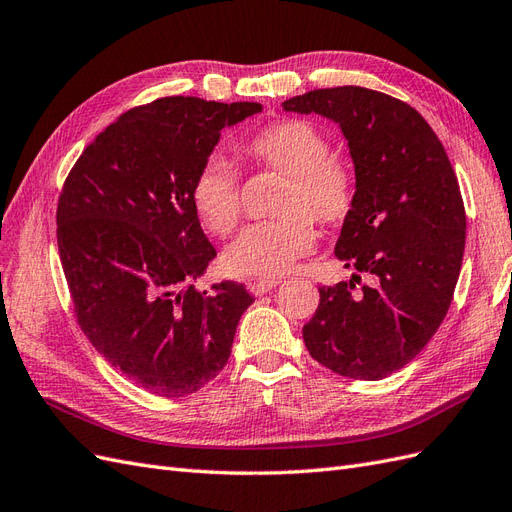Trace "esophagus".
<instances>
[{"label":"esophagus","mask_w":512,"mask_h":512,"mask_svg":"<svg viewBox=\"0 0 512 512\" xmlns=\"http://www.w3.org/2000/svg\"><path fill=\"white\" fill-rule=\"evenodd\" d=\"M275 286H280V280H260V282H252L247 288H250L254 297H262V294L271 292Z\"/></svg>","instance_id":"34e87169"}]
</instances>
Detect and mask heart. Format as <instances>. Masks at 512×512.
Returning a JSON list of instances; mask_svg holds the SVG:
<instances>
[{
    "label": "heart",
    "instance_id": "obj_1",
    "mask_svg": "<svg viewBox=\"0 0 512 512\" xmlns=\"http://www.w3.org/2000/svg\"><path fill=\"white\" fill-rule=\"evenodd\" d=\"M241 158L250 164L286 175L277 196L280 218L247 226L224 252L226 269L237 277L275 280L294 262L312 252L314 220L335 224L352 207V177L348 168L331 158V147L314 123L303 119L275 121L245 138ZM194 211L215 235H228L241 218L239 183L232 168L209 158L192 179Z\"/></svg>",
    "mask_w": 512,
    "mask_h": 512
}]
</instances>
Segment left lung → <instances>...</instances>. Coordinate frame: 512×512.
I'll return each instance as SVG.
<instances>
[{
	"mask_svg": "<svg viewBox=\"0 0 512 512\" xmlns=\"http://www.w3.org/2000/svg\"><path fill=\"white\" fill-rule=\"evenodd\" d=\"M282 106L346 136L356 183L335 256L371 275L320 288L305 346L339 376L382 380L427 346L453 301L466 247L455 170L421 113L380 91L314 89Z\"/></svg>",
	"mask_w": 512,
	"mask_h": 512,
	"instance_id": "8db88e82",
	"label": "left lung"
}]
</instances>
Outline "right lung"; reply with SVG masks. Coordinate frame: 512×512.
<instances>
[{
  "label": "right lung",
  "mask_w": 512,
  "mask_h": 512,
  "mask_svg": "<svg viewBox=\"0 0 512 512\" xmlns=\"http://www.w3.org/2000/svg\"><path fill=\"white\" fill-rule=\"evenodd\" d=\"M260 111L183 96L136 106L96 136L61 190L57 247L76 320L153 395H190L218 376L254 303L235 282L194 288L215 247L190 188L220 132Z\"/></svg>",
  "instance_id": "add662e5"
}]
</instances>
